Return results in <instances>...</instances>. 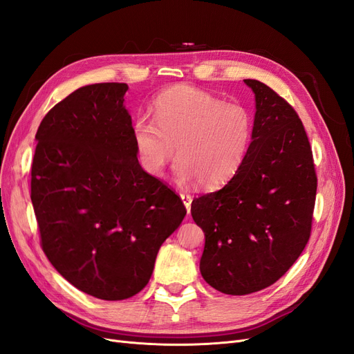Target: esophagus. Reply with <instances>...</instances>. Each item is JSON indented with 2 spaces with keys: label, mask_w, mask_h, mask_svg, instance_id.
<instances>
[{
  "label": "esophagus",
  "mask_w": 354,
  "mask_h": 354,
  "mask_svg": "<svg viewBox=\"0 0 354 354\" xmlns=\"http://www.w3.org/2000/svg\"><path fill=\"white\" fill-rule=\"evenodd\" d=\"M180 198H181V201H183V203H185V207H186L187 212H190V205H192V196H190V195H187V194H180Z\"/></svg>",
  "instance_id": "obj_1"
}]
</instances>
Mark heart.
<instances>
[{"label": "heart", "mask_w": 354, "mask_h": 354, "mask_svg": "<svg viewBox=\"0 0 354 354\" xmlns=\"http://www.w3.org/2000/svg\"><path fill=\"white\" fill-rule=\"evenodd\" d=\"M155 122L145 116L133 125L138 162L149 176L162 177L177 156L180 183L198 180L218 189L238 174L250 155L254 133L251 111L241 103H224L192 85H176L153 103Z\"/></svg>", "instance_id": "1"}]
</instances>
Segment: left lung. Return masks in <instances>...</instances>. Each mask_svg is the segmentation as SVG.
I'll return each mask as SVG.
<instances>
[{"label":"left lung","mask_w":354,"mask_h":354,"mask_svg":"<svg viewBox=\"0 0 354 354\" xmlns=\"http://www.w3.org/2000/svg\"><path fill=\"white\" fill-rule=\"evenodd\" d=\"M243 82L255 95L250 155L226 186L190 209L205 234L201 274L229 295L261 291L289 270L308 242L317 189L297 112L266 84Z\"/></svg>","instance_id":"1"}]
</instances>
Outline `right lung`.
<instances>
[{"instance_id": "1", "label": "right lung", "mask_w": 354, "mask_h": 354, "mask_svg": "<svg viewBox=\"0 0 354 354\" xmlns=\"http://www.w3.org/2000/svg\"><path fill=\"white\" fill-rule=\"evenodd\" d=\"M127 84L85 85L38 127L30 201L53 267L108 301L140 292L160 245L186 216L181 199L138 164Z\"/></svg>"}]
</instances>
